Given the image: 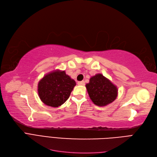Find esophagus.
<instances>
[{"label": "esophagus", "mask_w": 157, "mask_h": 157, "mask_svg": "<svg viewBox=\"0 0 157 157\" xmlns=\"http://www.w3.org/2000/svg\"><path fill=\"white\" fill-rule=\"evenodd\" d=\"M78 85H85V82L84 81H82V82H78Z\"/></svg>", "instance_id": "obj_1"}]
</instances>
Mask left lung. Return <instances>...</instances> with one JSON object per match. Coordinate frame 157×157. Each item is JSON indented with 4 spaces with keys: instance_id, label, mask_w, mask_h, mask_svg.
I'll use <instances>...</instances> for the list:
<instances>
[{
    "instance_id": "obj_1",
    "label": "left lung",
    "mask_w": 157,
    "mask_h": 157,
    "mask_svg": "<svg viewBox=\"0 0 157 157\" xmlns=\"http://www.w3.org/2000/svg\"><path fill=\"white\" fill-rule=\"evenodd\" d=\"M85 87L90 98L98 106H105L113 102L118 94L117 87L101 74L90 78Z\"/></svg>"
}]
</instances>
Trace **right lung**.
Returning <instances> with one entry per match:
<instances>
[{
  "label": "right lung",
  "mask_w": 157,
  "mask_h": 157,
  "mask_svg": "<svg viewBox=\"0 0 157 157\" xmlns=\"http://www.w3.org/2000/svg\"><path fill=\"white\" fill-rule=\"evenodd\" d=\"M75 85L65 71L55 70L40 79L38 84L39 97L45 105L59 107L68 100Z\"/></svg>",
  "instance_id": "right-lung-1"
}]
</instances>
